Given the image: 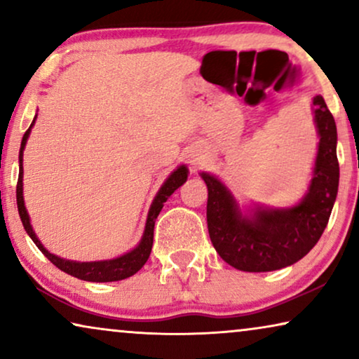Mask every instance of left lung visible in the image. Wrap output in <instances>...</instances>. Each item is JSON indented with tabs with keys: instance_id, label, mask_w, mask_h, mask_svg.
Segmentation results:
<instances>
[{
	"instance_id": "8db88e82",
	"label": "left lung",
	"mask_w": 359,
	"mask_h": 359,
	"mask_svg": "<svg viewBox=\"0 0 359 359\" xmlns=\"http://www.w3.org/2000/svg\"><path fill=\"white\" fill-rule=\"evenodd\" d=\"M313 107L320 142L311 188L296 208L258 209L253 217H243L227 188L214 176L201 175L209 191L210 242L220 258L240 271H274L299 262L327 227L340 178L337 126L320 95L313 97Z\"/></svg>"
}]
</instances>
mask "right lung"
<instances>
[{
    "label": "right lung",
    "mask_w": 359,
    "mask_h": 359,
    "mask_svg": "<svg viewBox=\"0 0 359 359\" xmlns=\"http://www.w3.org/2000/svg\"><path fill=\"white\" fill-rule=\"evenodd\" d=\"M34 124V122H32ZM31 124V127H32ZM31 127L26 130V134L22 137L21 142V151H19V178H18V186H16V199H18V210L19 217L22 220L24 229L29 233V237L32 238V242L37 245L39 250L46 255V257L50 259V262L55 264L58 269L65 271L72 276L78 279H83V281H91V283H109V281H121V279H126L135 274L139 269L147 263V259L150 257L151 245H154V227H155V219L158 217L161 208L166 203V199L170 198L171 194L175 193L176 189L180 188L181 184L184 183L186 178H188V170L186 166H180L178 170L173 171L170 175V178L165 181V184L161 186V189L156 194V198L151 204L149 210V217H147V225L144 237H142V242L139 247L132 250V252L122 255V257L116 259H109V262H91V263H76L70 262V259L58 258L55 255L48 253L46 248L42 247V243L39 242V238L34 233L31 227V222H29L27 210L24 208V199H22V150L26 147L27 137L31 134Z\"/></svg>",
    "instance_id": "add662e5"
}]
</instances>
